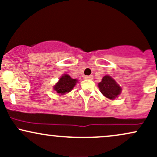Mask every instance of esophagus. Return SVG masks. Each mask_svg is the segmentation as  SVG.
<instances>
[{
    "instance_id": "1",
    "label": "esophagus",
    "mask_w": 157,
    "mask_h": 157,
    "mask_svg": "<svg viewBox=\"0 0 157 157\" xmlns=\"http://www.w3.org/2000/svg\"><path fill=\"white\" fill-rule=\"evenodd\" d=\"M93 77V75H89V76H85L84 79H86V80H92Z\"/></svg>"
}]
</instances>
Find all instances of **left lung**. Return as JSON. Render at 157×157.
<instances>
[{
  "instance_id": "8db88e82",
  "label": "left lung",
  "mask_w": 157,
  "mask_h": 157,
  "mask_svg": "<svg viewBox=\"0 0 157 157\" xmlns=\"http://www.w3.org/2000/svg\"><path fill=\"white\" fill-rule=\"evenodd\" d=\"M98 87L102 94L110 100H114L122 91L121 87L109 75H105L102 77L101 82L98 83Z\"/></svg>"
}]
</instances>
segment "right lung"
Here are the masks:
<instances>
[{
	"label": "right lung",
	"mask_w": 157,
	"mask_h": 157,
	"mask_svg": "<svg viewBox=\"0 0 157 157\" xmlns=\"http://www.w3.org/2000/svg\"><path fill=\"white\" fill-rule=\"evenodd\" d=\"M77 82V79H72L69 75L65 74L60 77L56 85L54 86V90L59 94L63 95L65 94L70 92Z\"/></svg>",
	"instance_id": "obj_1"
}]
</instances>
